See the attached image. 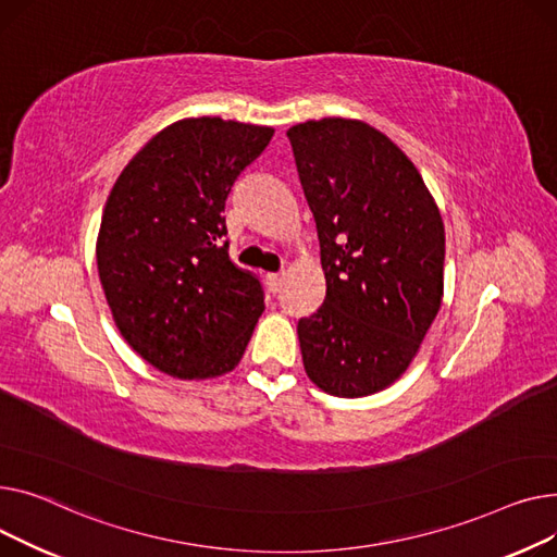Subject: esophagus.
Wrapping results in <instances>:
<instances>
[{
	"label": "esophagus",
	"instance_id": "1",
	"mask_svg": "<svg viewBox=\"0 0 557 557\" xmlns=\"http://www.w3.org/2000/svg\"><path fill=\"white\" fill-rule=\"evenodd\" d=\"M265 281H268V285H270L272 292H278L281 285H283V281H285V272H281V274H268Z\"/></svg>",
	"mask_w": 557,
	"mask_h": 557
}]
</instances>
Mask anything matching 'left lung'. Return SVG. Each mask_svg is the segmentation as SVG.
<instances>
[{
	"label": "left lung",
	"instance_id": "8db88e82",
	"mask_svg": "<svg viewBox=\"0 0 557 557\" xmlns=\"http://www.w3.org/2000/svg\"><path fill=\"white\" fill-rule=\"evenodd\" d=\"M287 139L325 276L323 304L297 329L306 373L331 396L377 394L403 377L441 310V211L413 161L364 121H306Z\"/></svg>",
	"mask_w": 557,
	"mask_h": 557
}]
</instances>
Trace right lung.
Here are the masks:
<instances>
[{
	"instance_id": "obj_1",
	"label": "right lung",
	"mask_w": 557,
	"mask_h": 557,
	"mask_svg": "<svg viewBox=\"0 0 557 557\" xmlns=\"http://www.w3.org/2000/svg\"><path fill=\"white\" fill-rule=\"evenodd\" d=\"M270 125L190 116L157 133L116 177L96 265L121 337L177 380L232 373L263 314L256 276L228 260L222 218Z\"/></svg>"
}]
</instances>
